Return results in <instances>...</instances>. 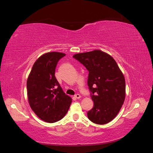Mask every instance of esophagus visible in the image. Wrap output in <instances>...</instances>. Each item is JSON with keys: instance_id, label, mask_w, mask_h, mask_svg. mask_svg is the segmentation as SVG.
<instances>
[{"instance_id": "obj_1", "label": "esophagus", "mask_w": 153, "mask_h": 153, "mask_svg": "<svg viewBox=\"0 0 153 153\" xmlns=\"http://www.w3.org/2000/svg\"><path fill=\"white\" fill-rule=\"evenodd\" d=\"M74 97H75V98L77 99H79L81 98V96L79 94H76L75 96H74Z\"/></svg>"}]
</instances>
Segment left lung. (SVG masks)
<instances>
[{
    "mask_svg": "<svg viewBox=\"0 0 153 153\" xmlns=\"http://www.w3.org/2000/svg\"><path fill=\"white\" fill-rule=\"evenodd\" d=\"M73 57L88 71L87 85L94 102L87 112L91 121L104 125L115 118L125 101V79L111 55L100 50L75 54Z\"/></svg>",
    "mask_w": 153,
    "mask_h": 153,
    "instance_id": "left-lung-1",
    "label": "left lung"
}]
</instances>
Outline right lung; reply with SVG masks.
I'll return each mask as SVG.
<instances>
[{"label":"right lung","instance_id":"obj_1","mask_svg":"<svg viewBox=\"0 0 153 153\" xmlns=\"http://www.w3.org/2000/svg\"><path fill=\"white\" fill-rule=\"evenodd\" d=\"M65 55L60 52L42 55L28 77V103L35 114L45 122L53 123L62 119L72 103V98L64 93L55 76L57 62Z\"/></svg>","mask_w":153,"mask_h":153}]
</instances>
